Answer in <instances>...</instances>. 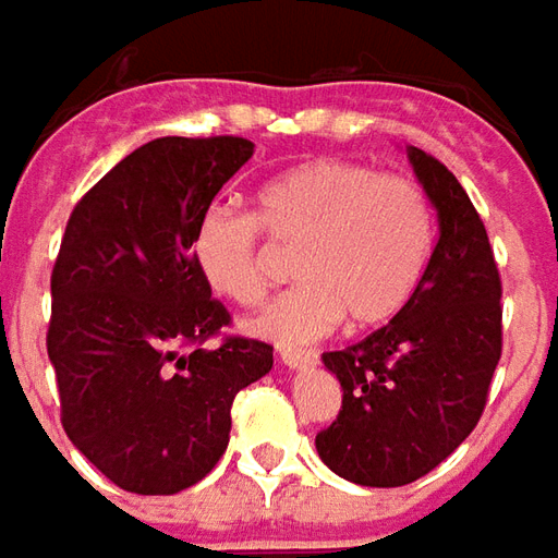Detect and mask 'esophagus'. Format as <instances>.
Instances as JSON below:
<instances>
[{"instance_id": "obj_1", "label": "esophagus", "mask_w": 558, "mask_h": 558, "mask_svg": "<svg viewBox=\"0 0 558 558\" xmlns=\"http://www.w3.org/2000/svg\"><path fill=\"white\" fill-rule=\"evenodd\" d=\"M279 357L286 363L288 369H306L312 363L318 361V354L315 351H303V349H282L279 351Z\"/></svg>"}]
</instances>
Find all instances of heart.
Masks as SVG:
<instances>
[{
    "label": "heart",
    "instance_id": "b5f03b06",
    "mask_svg": "<svg viewBox=\"0 0 558 558\" xmlns=\"http://www.w3.org/2000/svg\"><path fill=\"white\" fill-rule=\"evenodd\" d=\"M260 231L276 246H298L291 272L300 286L248 330L300 345L345 315L354 327H373L409 303L433 252V209L405 177H378L354 161H303L260 185L252 216L213 207L195 225L197 272L236 306L260 303L270 286Z\"/></svg>",
    "mask_w": 558,
    "mask_h": 558
}]
</instances>
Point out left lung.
Returning <instances> with one entry per match:
<instances>
[{"instance_id":"obj_1","label":"left lung","mask_w":558,"mask_h":558,"mask_svg":"<svg viewBox=\"0 0 558 558\" xmlns=\"http://www.w3.org/2000/svg\"><path fill=\"white\" fill-rule=\"evenodd\" d=\"M438 240L409 303L322 361L342 412L315 436L324 465L361 487H402L448 460L481 421L501 357V282L487 228L457 177L405 146Z\"/></svg>"}]
</instances>
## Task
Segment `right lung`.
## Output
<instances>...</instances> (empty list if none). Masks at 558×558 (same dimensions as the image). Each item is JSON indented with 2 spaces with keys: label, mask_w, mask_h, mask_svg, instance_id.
<instances>
[{
  "label": "right lung",
  "mask_w": 558,
  "mask_h": 558,
  "mask_svg": "<svg viewBox=\"0 0 558 558\" xmlns=\"http://www.w3.org/2000/svg\"><path fill=\"white\" fill-rule=\"evenodd\" d=\"M255 153L243 137H159L74 207L50 276L47 354L71 445L117 487L173 496L228 448L234 397L272 349L228 336L231 315L192 258V234Z\"/></svg>",
  "instance_id": "add662e5"
}]
</instances>
